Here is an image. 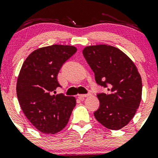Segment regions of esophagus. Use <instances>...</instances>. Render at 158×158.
I'll list each match as a JSON object with an SVG mask.
<instances>
[{
  "instance_id": "obj_1",
  "label": "esophagus",
  "mask_w": 158,
  "mask_h": 158,
  "mask_svg": "<svg viewBox=\"0 0 158 158\" xmlns=\"http://www.w3.org/2000/svg\"><path fill=\"white\" fill-rule=\"evenodd\" d=\"M90 96V94H80V95H79V98L80 99H84L85 97H88Z\"/></svg>"
}]
</instances>
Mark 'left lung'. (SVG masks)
<instances>
[{
  "label": "left lung",
  "mask_w": 158,
  "mask_h": 158,
  "mask_svg": "<svg viewBox=\"0 0 158 158\" xmlns=\"http://www.w3.org/2000/svg\"><path fill=\"white\" fill-rule=\"evenodd\" d=\"M82 53L97 84L108 90L97 94L100 106L94 117L108 129H121L135 115L142 99V79L137 67L122 50L110 45L87 46Z\"/></svg>",
  "instance_id": "8db88e82"
}]
</instances>
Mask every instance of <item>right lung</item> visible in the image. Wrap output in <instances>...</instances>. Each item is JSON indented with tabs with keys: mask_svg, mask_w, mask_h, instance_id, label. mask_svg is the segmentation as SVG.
I'll list each match as a JSON object with an SVG mask.
<instances>
[{
	"mask_svg": "<svg viewBox=\"0 0 158 158\" xmlns=\"http://www.w3.org/2000/svg\"><path fill=\"white\" fill-rule=\"evenodd\" d=\"M77 50L71 45L53 44L35 50L23 61L16 85L18 99L28 120L42 133L61 131L77 104L74 97L53 94L61 87L59 70Z\"/></svg>",
	"mask_w": 158,
	"mask_h": 158,
	"instance_id": "1",
	"label": "right lung"
}]
</instances>
